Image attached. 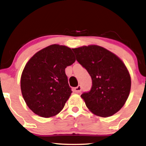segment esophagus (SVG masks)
<instances>
[{
	"label": "esophagus",
	"instance_id": "1",
	"mask_svg": "<svg viewBox=\"0 0 146 146\" xmlns=\"http://www.w3.org/2000/svg\"><path fill=\"white\" fill-rule=\"evenodd\" d=\"M81 91V86L80 85H78L77 87L74 88V92L76 93H80Z\"/></svg>",
	"mask_w": 146,
	"mask_h": 146
}]
</instances>
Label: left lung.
<instances>
[{
	"label": "left lung",
	"mask_w": 146,
	"mask_h": 146,
	"mask_svg": "<svg viewBox=\"0 0 146 146\" xmlns=\"http://www.w3.org/2000/svg\"><path fill=\"white\" fill-rule=\"evenodd\" d=\"M76 60L92 80L90 91L81 96L92 113L102 117L113 115L124 105L131 89L129 71L118 56L101 46L72 48Z\"/></svg>",
	"instance_id": "1"
}]
</instances>
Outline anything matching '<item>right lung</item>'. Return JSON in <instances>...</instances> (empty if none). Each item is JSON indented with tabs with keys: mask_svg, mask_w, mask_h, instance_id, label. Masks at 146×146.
I'll list each match as a JSON object with an SVG mask.
<instances>
[{
	"mask_svg": "<svg viewBox=\"0 0 146 146\" xmlns=\"http://www.w3.org/2000/svg\"><path fill=\"white\" fill-rule=\"evenodd\" d=\"M75 61L70 48L58 44L43 48L29 59L22 71L20 88L33 113L49 118L62 110L72 92L65 70Z\"/></svg>",
	"mask_w": 146,
	"mask_h": 146,
	"instance_id": "right-lung-1",
	"label": "right lung"
}]
</instances>
